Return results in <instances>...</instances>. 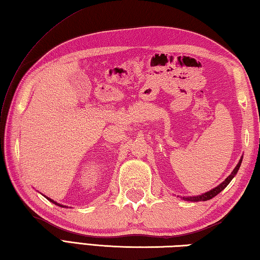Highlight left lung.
Returning <instances> with one entry per match:
<instances>
[{
    "label": "left lung",
    "instance_id": "left-lung-1",
    "mask_svg": "<svg viewBox=\"0 0 260 260\" xmlns=\"http://www.w3.org/2000/svg\"><path fill=\"white\" fill-rule=\"evenodd\" d=\"M241 161H242V159H240L238 165L236 166V169L233 170V172H232L231 174H230V175L228 176V178L225 179V181H223V182L218 185V187L212 189L210 191H208V192L204 193V194L196 196V197H183V199H184V200H190V202H206V200L212 199L213 197H215V196L221 192V191H222L223 189L226 188V185H228L230 182H231V180L234 178V175H236L237 172L239 171L240 165H241Z\"/></svg>",
    "mask_w": 260,
    "mask_h": 260
}]
</instances>
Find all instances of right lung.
I'll return each mask as SVG.
<instances>
[{"label": "right lung", "mask_w": 260, "mask_h": 260, "mask_svg": "<svg viewBox=\"0 0 260 260\" xmlns=\"http://www.w3.org/2000/svg\"><path fill=\"white\" fill-rule=\"evenodd\" d=\"M48 200H50V202H52V203H54V204H55V205H58V206H61V207H63L62 206V205H60V204H57V203H55V202H54V200H52V199H50V198H47Z\"/></svg>", "instance_id": "1"}]
</instances>
